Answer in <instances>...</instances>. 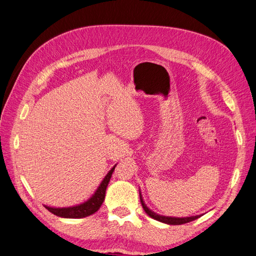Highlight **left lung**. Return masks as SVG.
<instances>
[{
	"label": "left lung",
	"instance_id": "1",
	"mask_svg": "<svg viewBox=\"0 0 256 256\" xmlns=\"http://www.w3.org/2000/svg\"><path fill=\"white\" fill-rule=\"evenodd\" d=\"M140 202H142V208L145 210V212L147 213V215H149L152 218H154L156 220H159L161 222H166V224H168V225H182V224H186V222H192V220L200 218V215L190 216V218H171V216L159 215V214L152 212L149 208H147V206L145 204V202H144V200H142V196L140 192Z\"/></svg>",
	"mask_w": 256,
	"mask_h": 256
}]
</instances>
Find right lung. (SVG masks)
<instances>
[{
    "label": "right lung",
    "mask_w": 256,
    "mask_h": 256,
    "mask_svg": "<svg viewBox=\"0 0 256 256\" xmlns=\"http://www.w3.org/2000/svg\"><path fill=\"white\" fill-rule=\"evenodd\" d=\"M116 166H114L110 170L108 174L104 176V178L100 182V187L97 188L95 194L84 203H81V204L74 206H69V208H50L48 206H44L46 208L50 213L64 218H82L94 214L95 212L98 211V210H100V206L102 204V202L104 200V196H106L107 186L109 184L111 175H112Z\"/></svg>",
    "instance_id": "obj_1"
}]
</instances>
